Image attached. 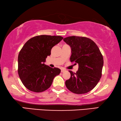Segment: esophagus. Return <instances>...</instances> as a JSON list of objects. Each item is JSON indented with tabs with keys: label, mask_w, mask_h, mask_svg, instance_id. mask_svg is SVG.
<instances>
[{
	"label": "esophagus",
	"mask_w": 121,
	"mask_h": 121,
	"mask_svg": "<svg viewBox=\"0 0 121 121\" xmlns=\"http://www.w3.org/2000/svg\"><path fill=\"white\" fill-rule=\"evenodd\" d=\"M65 71V70L64 69H61V72H62V73L64 72Z\"/></svg>",
	"instance_id": "1"
}]
</instances>
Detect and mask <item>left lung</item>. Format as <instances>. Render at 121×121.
Returning <instances> with one entry per match:
<instances>
[{
	"label": "left lung",
	"mask_w": 121,
	"mask_h": 121,
	"mask_svg": "<svg viewBox=\"0 0 121 121\" xmlns=\"http://www.w3.org/2000/svg\"><path fill=\"white\" fill-rule=\"evenodd\" d=\"M63 40L71 47V62L79 65L76 73L69 71L71 77L65 82V85L74 93H88L96 86L101 77L104 65L101 53L95 43L87 37L72 36Z\"/></svg>",
	"instance_id": "8db88e82"
}]
</instances>
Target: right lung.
Returning <instances> with one entry per match:
<instances>
[{"label": "right lung", "instance_id": "1", "mask_svg": "<svg viewBox=\"0 0 121 121\" xmlns=\"http://www.w3.org/2000/svg\"><path fill=\"white\" fill-rule=\"evenodd\" d=\"M60 36L39 35L29 39L18 56V74L23 85L34 92H42L51 86L53 79L60 73L58 68L44 64L53 47L60 42Z\"/></svg>", "mask_w": 121, "mask_h": 121}]
</instances>
